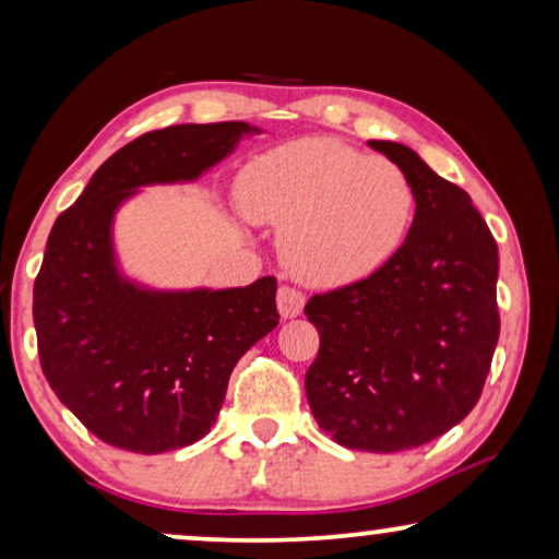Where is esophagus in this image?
<instances>
[{"mask_svg":"<svg viewBox=\"0 0 559 559\" xmlns=\"http://www.w3.org/2000/svg\"><path fill=\"white\" fill-rule=\"evenodd\" d=\"M277 308H280L282 318H297L305 308V295L300 293V289L282 285L277 289Z\"/></svg>","mask_w":559,"mask_h":559,"instance_id":"1","label":"esophagus"}]
</instances>
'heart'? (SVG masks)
I'll return each mask as SVG.
<instances>
[{
	"label": "heart",
	"mask_w": 559,
	"mask_h": 559,
	"mask_svg": "<svg viewBox=\"0 0 559 559\" xmlns=\"http://www.w3.org/2000/svg\"><path fill=\"white\" fill-rule=\"evenodd\" d=\"M243 213L282 228V257L297 277L350 285L384 266L415 216L400 167L310 136L254 157L239 180Z\"/></svg>",
	"instance_id": "obj_1"
}]
</instances>
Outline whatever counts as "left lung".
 I'll use <instances>...</instances> for the list:
<instances>
[{
	"mask_svg": "<svg viewBox=\"0 0 559 559\" xmlns=\"http://www.w3.org/2000/svg\"><path fill=\"white\" fill-rule=\"evenodd\" d=\"M369 144L407 175L415 221L384 266L305 305L320 333L305 394L343 448L400 453L455 427L484 392L499 249L463 188L400 142Z\"/></svg>",
	"mask_w": 559,
	"mask_h": 559,
	"instance_id": "1",
	"label": "left lung"
}]
</instances>
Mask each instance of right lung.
Here are the masks:
<instances>
[{"label":"right lung","mask_w":559,"mask_h":559,"mask_svg":"<svg viewBox=\"0 0 559 559\" xmlns=\"http://www.w3.org/2000/svg\"><path fill=\"white\" fill-rule=\"evenodd\" d=\"M249 132L216 121L136 136L52 224L33 289L37 356L58 400L114 448L152 455L201 440L236 361L280 323L274 277L147 293L114 266L111 218L134 188L193 180Z\"/></svg>","instance_id":"add662e5"}]
</instances>
